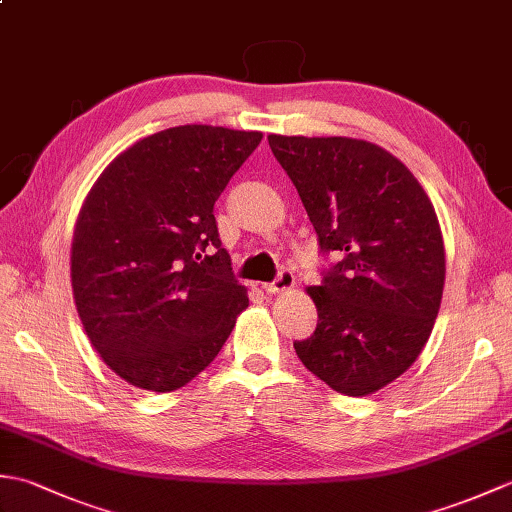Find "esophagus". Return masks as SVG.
Returning <instances> with one entry per match:
<instances>
[{"label":"esophagus","instance_id":"1","mask_svg":"<svg viewBox=\"0 0 512 512\" xmlns=\"http://www.w3.org/2000/svg\"><path fill=\"white\" fill-rule=\"evenodd\" d=\"M262 288L268 292V295H281V292H288V290L295 288V273H292V270H288V268H284L277 275L275 281L264 284Z\"/></svg>","mask_w":512,"mask_h":512}]
</instances>
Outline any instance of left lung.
<instances>
[{"instance_id":"8db88e82","label":"left lung","mask_w":512,"mask_h":512,"mask_svg":"<svg viewBox=\"0 0 512 512\" xmlns=\"http://www.w3.org/2000/svg\"><path fill=\"white\" fill-rule=\"evenodd\" d=\"M297 187L323 255L341 259L308 288L319 323L295 352L345 396L407 372L438 317L444 244L413 173L383 147L343 136H268Z\"/></svg>"}]
</instances>
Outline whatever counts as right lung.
I'll return each mask as SVG.
<instances>
[{"instance_id": "add662e5", "label": "right lung", "mask_w": 512, "mask_h": 512, "mask_svg": "<svg viewBox=\"0 0 512 512\" xmlns=\"http://www.w3.org/2000/svg\"><path fill=\"white\" fill-rule=\"evenodd\" d=\"M259 143V132L169 127L114 158L85 198L74 303L96 352L129 385H187L248 306L213 206Z\"/></svg>"}]
</instances>
